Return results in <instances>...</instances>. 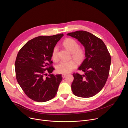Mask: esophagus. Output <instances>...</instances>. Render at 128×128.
<instances>
[{"instance_id": "obj_1", "label": "esophagus", "mask_w": 128, "mask_h": 128, "mask_svg": "<svg viewBox=\"0 0 128 128\" xmlns=\"http://www.w3.org/2000/svg\"><path fill=\"white\" fill-rule=\"evenodd\" d=\"M67 75V74H62V78H64L65 76H66Z\"/></svg>"}]
</instances>
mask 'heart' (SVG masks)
Instances as JSON below:
<instances>
[{"mask_svg": "<svg viewBox=\"0 0 128 128\" xmlns=\"http://www.w3.org/2000/svg\"><path fill=\"white\" fill-rule=\"evenodd\" d=\"M63 44L68 50L71 52L73 58L76 61L80 62L83 59L84 56V50L79 47V44L76 40L67 38L63 42ZM58 48L56 46L52 50V58L54 61L58 59ZM76 62L74 60L62 61L57 65L56 70L60 74H68L76 68Z\"/></svg>", "mask_w": 128, "mask_h": 128, "instance_id": "1", "label": "heart"}]
</instances>
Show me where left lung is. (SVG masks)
I'll list each match as a JSON object with an SVG mask.
<instances>
[{"mask_svg": "<svg viewBox=\"0 0 128 128\" xmlns=\"http://www.w3.org/2000/svg\"><path fill=\"white\" fill-rule=\"evenodd\" d=\"M67 35L77 39L85 50V59L78 68L84 74H73L72 92L79 97H92L102 89L108 78L111 64L110 54L103 42L90 32L78 31Z\"/></svg>", "mask_w": 128, "mask_h": 128, "instance_id": "1", "label": "left lung"}]
</instances>
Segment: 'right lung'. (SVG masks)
I'll return each mask as SVG.
<instances>
[{
    "label": "right lung",
    "mask_w": 128,
    "mask_h": 128,
    "mask_svg": "<svg viewBox=\"0 0 128 128\" xmlns=\"http://www.w3.org/2000/svg\"><path fill=\"white\" fill-rule=\"evenodd\" d=\"M63 34L40 36L28 41L19 50L15 62L17 82L25 94L39 102L49 101L56 96L62 78L50 74L52 52ZM46 72L49 73L48 76ZM48 76L46 77V76Z\"/></svg>",
    "instance_id": "add662e5"
}]
</instances>
